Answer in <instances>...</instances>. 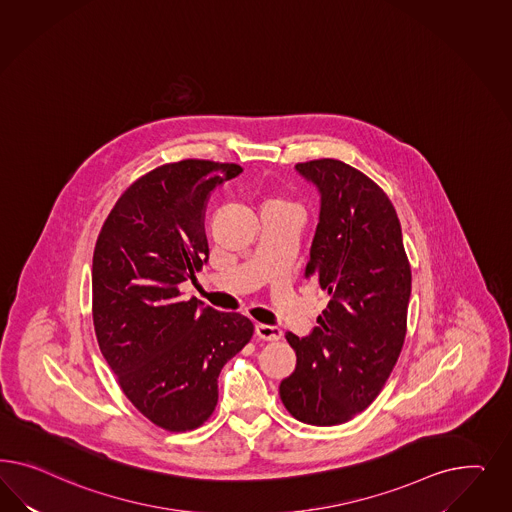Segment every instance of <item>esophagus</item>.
<instances>
[{"mask_svg": "<svg viewBox=\"0 0 512 512\" xmlns=\"http://www.w3.org/2000/svg\"><path fill=\"white\" fill-rule=\"evenodd\" d=\"M281 334H283V332L279 330L278 326L263 325V323L255 325V336H257L259 340L278 341L281 340Z\"/></svg>", "mask_w": 512, "mask_h": 512, "instance_id": "1", "label": "esophagus"}]
</instances>
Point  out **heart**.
<instances>
[{"label": "heart", "mask_w": 512, "mask_h": 512, "mask_svg": "<svg viewBox=\"0 0 512 512\" xmlns=\"http://www.w3.org/2000/svg\"><path fill=\"white\" fill-rule=\"evenodd\" d=\"M270 204H285L283 201H270Z\"/></svg>", "instance_id": "heart-1"}]
</instances>
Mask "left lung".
<instances>
[{"label": "left lung", "instance_id": "obj_1", "mask_svg": "<svg viewBox=\"0 0 512 512\" xmlns=\"http://www.w3.org/2000/svg\"><path fill=\"white\" fill-rule=\"evenodd\" d=\"M295 169L321 195L306 278L330 300L310 336L287 332L296 368L281 381L279 396L300 422L334 426L364 411L396 366L411 266L396 210L366 174L338 159Z\"/></svg>", "mask_w": 512, "mask_h": 512}]
</instances>
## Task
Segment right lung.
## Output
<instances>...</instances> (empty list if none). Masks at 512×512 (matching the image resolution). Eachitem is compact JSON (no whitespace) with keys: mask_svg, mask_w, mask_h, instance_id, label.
I'll list each match as a JSON object with an SVG mask.
<instances>
[{"mask_svg":"<svg viewBox=\"0 0 512 512\" xmlns=\"http://www.w3.org/2000/svg\"><path fill=\"white\" fill-rule=\"evenodd\" d=\"M240 172V165L204 159L157 167L125 189L93 251L99 349L129 402L169 432L210 419L221 368L253 336L248 317L180 293V283L195 281L208 261L210 193Z\"/></svg>","mask_w":512,"mask_h":512,"instance_id":"1","label":"right lung"}]
</instances>
